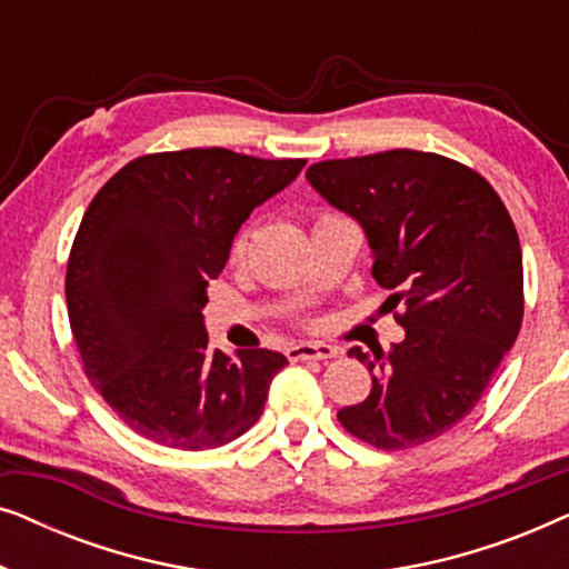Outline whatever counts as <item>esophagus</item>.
Wrapping results in <instances>:
<instances>
[{"label":"esophagus","instance_id":"obj_1","mask_svg":"<svg viewBox=\"0 0 569 569\" xmlns=\"http://www.w3.org/2000/svg\"><path fill=\"white\" fill-rule=\"evenodd\" d=\"M339 349L331 347V345H316V341H300V345H292L287 349V357H290L292 362L298 360H331V357H337Z\"/></svg>","mask_w":569,"mask_h":569}]
</instances>
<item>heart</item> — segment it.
<instances>
[{
  "mask_svg": "<svg viewBox=\"0 0 569 569\" xmlns=\"http://www.w3.org/2000/svg\"><path fill=\"white\" fill-rule=\"evenodd\" d=\"M246 246H248V232L240 230L238 236H236V240H232V246H230V259L238 261L240 256L246 253Z\"/></svg>",
  "mask_w": 569,
  "mask_h": 569,
  "instance_id": "b5f03b06",
  "label": "heart"
}]
</instances>
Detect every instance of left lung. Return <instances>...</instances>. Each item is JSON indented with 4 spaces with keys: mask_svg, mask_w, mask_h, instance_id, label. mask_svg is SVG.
Here are the masks:
<instances>
[{
    "mask_svg": "<svg viewBox=\"0 0 569 569\" xmlns=\"http://www.w3.org/2000/svg\"><path fill=\"white\" fill-rule=\"evenodd\" d=\"M308 183L360 222L372 277L407 331L391 352L349 349L370 396L339 411L355 438L403 450L440 438L485 393L523 321V253L508 209L477 170L432 152L326 160Z\"/></svg>",
    "mask_w": 569,
    "mask_h": 569,
    "instance_id": "left-lung-1",
    "label": "left lung"
}]
</instances>
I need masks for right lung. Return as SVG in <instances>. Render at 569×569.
Masks as SVG:
<instances>
[{"label": "right lung", "mask_w": 569, "mask_h": 569, "mask_svg": "<svg viewBox=\"0 0 569 569\" xmlns=\"http://www.w3.org/2000/svg\"><path fill=\"white\" fill-rule=\"evenodd\" d=\"M302 166L222 147L144 154L90 201L69 253V323L84 376L142 438L220 448L261 417L287 357L212 349L201 310L240 224Z\"/></svg>", "instance_id": "add662e5"}]
</instances>
